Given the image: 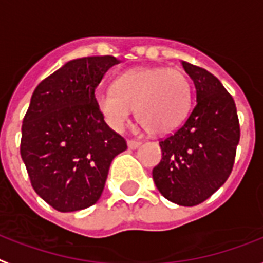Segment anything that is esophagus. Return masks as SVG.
I'll return each mask as SVG.
<instances>
[{
  "mask_svg": "<svg viewBox=\"0 0 263 263\" xmlns=\"http://www.w3.org/2000/svg\"><path fill=\"white\" fill-rule=\"evenodd\" d=\"M140 145H141V141H136V140H129L127 141V146H129L130 149H137Z\"/></svg>",
  "mask_w": 263,
  "mask_h": 263,
  "instance_id": "1",
  "label": "esophagus"
}]
</instances>
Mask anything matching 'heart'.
I'll return each instance as SVG.
<instances>
[{"instance_id":"obj_1","label":"heart","mask_w":263,"mask_h":263,"mask_svg":"<svg viewBox=\"0 0 263 263\" xmlns=\"http://www.w3.org/2000/svg\"><path fill=\"white\" fill-rule=\"evenodd\" d=\"M192 90L188 77L178 68L136 67L115 81V87L96 91L95 101L105 123L122 132L134 109L137 119L151 134L163 136L185 119Z\"/></svg>"}]
</instances>
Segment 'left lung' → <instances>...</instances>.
I'll return each mask as SVG.
<instances>
[{"label": "left lung", "instance_id": "8db88e82", "mask_svg": "<svg viewBox=\"0 0 263 263\" xmlns=\"http://www.w3.org/2000/svg\"><path fill=\"white\" fill-rule=\"evenodd\" d=\"M196 89L185 123L160 141L162 159L152 170L156 188L178 205H196L221 188L235 163L240 140L236 104L218 78L181 62Z\"/></svg>", "mask_w": 263, "mask_h": 263}]
</instances>
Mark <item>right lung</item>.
Listing matches in <instances>:
<instances>
[{
    "mask_svg": "<svg viewBox=\"0 0 263 263\" xmlns=\"http://www.w3.org/2000/svg\"><path fill=\"white\" fill-rule=\"evenodd\" d=\"M114 56L67 62L35 87L22 126L20 155L34 191L62 213L90 207L104 191L125 138L104 122L95 91Z\"/></svg>",
    "mask_w": 263,
    "mask_h": 263,
    "instance_id": "right-lung-1",
    "label": "right lung"
}]
</instances>
